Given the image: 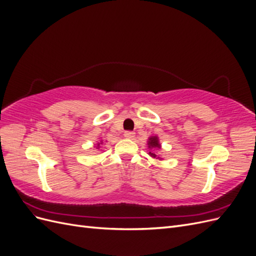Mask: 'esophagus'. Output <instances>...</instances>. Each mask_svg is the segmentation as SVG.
Here are the masks:
<instances>
[{"label":"esophagus","mask_w":256,"mask_h":256,"mask_svg":"<svg viewBox=\"0 0 256 256\" xmlns=\"http://www.w3.org/2000/svg\"><path fill=\"white\" fill-rule=\"evenodd\" d=\"M134 131H125V134H124V136H125L127 138H134Z\"/></svg>","instance_id":"esophagus-1"}]
</instances>
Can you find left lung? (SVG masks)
Returning a JSON list of instances; mask_svg holds the SVG:
<instances>
[{
    "label": "left lung",
    "mask_w": 256,
    "mask_h": 256,
    "mask_svg": "<svg viewBox=\"0 0 256 256\" xmlns=\"http://www.w3.org/2000/svg\"><path fill=\"white\" fill-rule=\"evenodd\" d=\"M148 147H150V148H160V144H159V141H158V138H157V136H152V138H150ZM150 154L152 157L156 158V154H154V152H150Z\"/></svg>",
    "instance_id": "1"
}]
</instances>
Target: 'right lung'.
Masks as SVG:
<instances>
[{"label":"right lung","instance_id":"right-lung-1","mask_svg":"<svg viewBox=\"0 0 256 256\" xmlns=\"http://www.w3.org/2000/svg\"><path fill=\"white\" fill-rule=\"evenodd\" d=\"M98 146H99V144H98Z\"/></svg>","mask_w":256,"mask_h":256}]
</instances>
